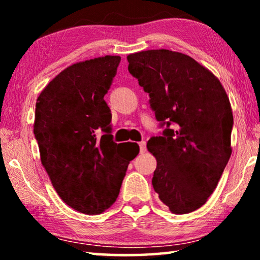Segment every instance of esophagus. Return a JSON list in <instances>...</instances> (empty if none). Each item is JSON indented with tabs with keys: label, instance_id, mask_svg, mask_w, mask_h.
Wrapping results in <instances>:
<instances>
[{
	"label": "esophagus",
	"instance_id": "obj_1",
	"mask_svg": "<svg viewBox=\"0 0 260 260\" xmlns=\"http://www.w3.org/2000/svg\"><path fill=\"white\" fill-rule=\"evenodd\" d=\"M139 146H140V152H146V150H147V146H146V142H144V141H141V142L139 143Z\"/></svg>",
	"mask_w": 260,
	"mask_h": 260
}]
</instances>
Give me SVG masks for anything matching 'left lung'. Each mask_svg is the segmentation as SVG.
<instances>
[{"mask_svg": "<svg viewBox=\"0 0 260 260\" xmlns=\"http://www.w3.org/2000/svg\"><path fill=\"white\" fill-rule=\"evenodd\" d=\"M127 60L157 120L167 126L147 144L157 159L153 189L172 213L192 212L206 203L232 155L233 112L225 88L210 70L178 51L144 50Z\"/></svg>", "mask_w": 260, "mask_h": 260, "instance_id": "obj_1", "label": "left lung"}]
</instances>
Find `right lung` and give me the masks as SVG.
Segmentation results:
<instances>
[{
	"mask_svg": "<svg viewBox=\"0 0 260 260\" xmlns=\"http://www.w3.org/2000/svg\"><path fill=\"white\" fill-rule=\"evenodd\" d=\"M120 56L70 65L43 88L35 104L34 135L42 166L59 197L85 214H101L119 195L139 144L114 143L104 101ZM104 134L99 135V132Z\"/></svg>",
	"mask_w": 260,
	"mask_h": 260,
	"instance_id": "obj_1",
	"label": "right lung"
}]
</instances>
